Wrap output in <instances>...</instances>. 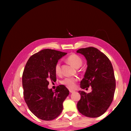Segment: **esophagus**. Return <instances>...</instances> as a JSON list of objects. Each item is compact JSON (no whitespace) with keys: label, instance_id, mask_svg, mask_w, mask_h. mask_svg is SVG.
Listing matches in <instances>:
<instances>
[{"label":"esophagus","instance_id":"34e87169","mask_svg":"<svg viewBox=\"0 0 131 131\" xmlns=\"http://www.w3.org/2000/svg\"><path fill=\"white\" fill-rule=\"evenodd\" d=\"M69 92H70V93H73L75 92L74 90H69Z\"/></svg>","mask_w":131,"mask_h":131}]
</instances>
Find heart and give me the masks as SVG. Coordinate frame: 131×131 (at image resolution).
Segmentation results:
<instances>
[{
	"label": "heart",
	"instance_id": "obj_1",
	"mask_svg": "<svg viewBox=\"0 0 131 131\" xmlns=\"http://www.w3.org/2000/svg\"><path fill=\"white\" fill-rule=\"evenodd\" d=\"M66 60L69 63L76 68H80L83 64V60L82 58L76 54H71L69 55L66 58ZM54 71L55 73L58 75H60L61 74L62 72H61V63L60 62L56 63ZM78 80V79L77 77H66L61 80V83L69 88H73L75 86Z\"/></svg>",
	"mask_w": 131,
	"mask_h": 131
}]
</instances>
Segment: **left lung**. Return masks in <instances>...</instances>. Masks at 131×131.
Masks as SVG:
<instances>
[{
    "label": "left lung",
    "mask_w": 131,
    "mask_h": 131,
    "mask_svg": "<svg viewBox=\"0 0 131 131\" xmlns=\"http://www.w3.org/2000/svg\"><path fill=\"white\" fill-rule=\"evenodd\" d=\"M77 52L84 56L88 65L80 88L92 89L88 93L79 91L81 98L78 110L87 117H99L106 112L113 100L116 83L113 65L106 56L94 47L80 48Z\"/></svg>",
    "instance_id": "obj_1"
}]
</instances>
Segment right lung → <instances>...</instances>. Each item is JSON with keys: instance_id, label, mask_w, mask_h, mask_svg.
<instances>
[{"instance_id": "1", "label": "right lung", "mask_w": 131, "mask_h": 131, "mask_svg": "<svg viewBox=\"0 0 131 131\" xmlns=\"http://www.w3.org/2000/svg\"><path fill=\"white\" fill-rule=\"evenodd\" d=\"M67 53L45 49L29 58L23 74L25 101L32 113L43 121L56 118L63 109V102L69 94L64 85L53 91L48 89L49 80L56 81L54 66Z\"/></svg>"}]
</instances>
